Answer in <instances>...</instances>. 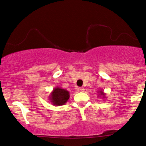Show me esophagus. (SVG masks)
<instances>
[{
  "instance_id": "1",
  "label": "esophagus",
  "mask_w": 146,
  "mask_h": 146,
  "mask_svg": "<svg viewBox=\"0 0 146 146\" xmlns=\"http://www.w3.org/2000/svg\"><path fill=\"white\" fill-rule=\"evenodd\" d=\"M79 90H80V91H81L83 92L84 91H85V89H84L83 87H80V88H79Z\"/></svg>"
}]
</instances>
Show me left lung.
<instances>
[{"label": "left lung", "instance_id": "8db88e82", "mask_svg": "<svg viewBox=\"0 0 146 146\" xmlns=\"http://www.w3.org/2000/svg\"><path fill=\"white\" fill-rule=\"evenodd\" d=\"M97 93H98V96H101L102 97V99H104V98H106V94L104 93V91H102V90H100V91H98V92H97Z\"/></svg>", "mask_w": 146, "mask_h": 146}]
</instances>
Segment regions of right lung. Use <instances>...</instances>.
Instances as JSON below:
<instances>
[{
    "label": "right lung",
    "instance_id": "1",
    "mask_svg": "<svg viewBox=\"0 0 146 146\" xmlns=\"http://www.w3.org/2000/svg\"><path fill=\"white\" fill-rule=\"evenodd\" d=\"M70 97L69 92L61 87H55L53 89L49 100L53 106H61L65 104Z\"/></svg>",
    "mask_w": 146,
    "mask_h": 146
}]
</instances>
